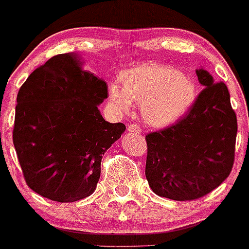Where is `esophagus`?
<instances>
[{
    "label": "esophagus",
    "mask_w": 249,
    "mask_h": 249,
    "mask_svg": "<svg viewBox=\"0 0 249 249\" xmlns=\"http://www.w3.org/2000/svg\"><path fill=\"white\" fill-rule=\"evenodd\" d=\"M127 131H129L130 133H141V127H139L137 124H130L129 126H127Z\"/></svg>",
    "instance_id": "obj_1"
}]
</instances>
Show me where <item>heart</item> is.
I'll return each mask as SVG.
<instances>
[{
  "label": "heart",
  "mask_w": 249,
  "mask_h": 249,
  "mask_svg": "<svg viewBox=\"0 0 249 249\" xmlns=\"http://www.w3.org/2000/svg\"><path fill=\"white\" fill-rule=\"evenodd\" d=\"M123 85L112 81L108 98L120 112L141 104L142 117L149 125L166 127L181 120L197 98V87L190 76L168 65L147 64L122 74Z\"/></svg>",
  "instance_id": "b5f03b06"
}]
</instances>
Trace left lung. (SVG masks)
Returning <instances> with one entry per match:
<instances>
[{
	"instance_id": "obj_1",
	"label": "left lung",
	"mask_w": 249,
	"mask_h": 249,
	"mask_svg": "<svg viewBox=\"0 0 249 249\" xmlns=\"http://www.w3.org/2000/svg\"><path fill=\"white\" fill-rule=\"evenodd\" d=\"M204 87L184 118L146 136L145 176L158 196L189 201L207 195L231 174L237 122L223 83L196 70Z\"/></svg>"
}]
</instances>
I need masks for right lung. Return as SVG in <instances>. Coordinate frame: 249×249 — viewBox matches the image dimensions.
<instances>
[{
	"mask_svg": "<svg viewBox=\"0 0 249 249\" xmlns=\"http://www.w3.org/2000/svg\"><path fill=\"white\" fill-rule=\"evenodd\" d=\"M78 53L59 54L36 68L18 93L13 142L32 190L56 202L95 190L104 154L126 127L106 122L102 78L84 70Z\"/></svg>",
	"mask_w": 249,
	"mask_h": 249,
	"instance_id": "add662e5",
	"label": "right lung"
}]
</instances>
